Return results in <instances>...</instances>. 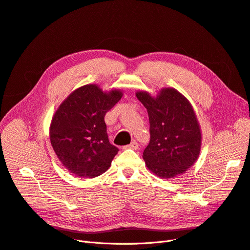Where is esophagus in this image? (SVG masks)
Listing matches in <instances>:
<instances>
[{
  "instance_id": "1",
  "label": "esophagus",
  "mask_w": 250,
  "mask_h": 250,
  "mask_svg": "<svg viewBox=\"0 0 250 250\" xmlns=\"http://www.w3.org/2000/svg\"><path fill=\"white\" fill-rule=\"evenodd\" d=\"M138 147H139V144L136 142V141H133V142L129 145L125 146L124 149H134V150H136V149H138Z\"/></svg>"
}]
</instances>
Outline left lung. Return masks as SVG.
Returning a JSON list of instances; mask_svg holds the SVG:
<instances>
[{"label":"left lung","mask_w":250,"mask_h":250,"mask_svg":"<svg viewBox=\"0 0 250 250\" xmlns=\"http://www.w3.org/2000/svg\"><path fill=\"white\" fill-rule=\"evenodd\" d=\"M148 111L150 142L143 152L147 167L161 179L185 172L197 160L201 132L191 103L172 88L156 97L146 91L136 93Z\"/></svg>","instance_id":"obj_1"}]
</instances>
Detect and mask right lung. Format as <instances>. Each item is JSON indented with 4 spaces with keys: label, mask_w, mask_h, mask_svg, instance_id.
<instances>
[{
    "label": "right lung",
    "mask_w": 250,
    "mask_h": 250,
    "mask_svg": "<svg viewBox=\"0 0 250 250\" xmlns=\"http://www.w3.org/2000/svg\"><path fill=\"white\" fill-rule=\"evenodd\" d=\"M122 97L119 90L106 93L97 84H85L73 91L53 115L52 147L73 176L96 178L110 167L118 148L108 140L104 117Z\"/></svg>",
    "instance_id": "obj_1"
}]
</instances>
